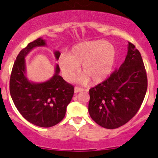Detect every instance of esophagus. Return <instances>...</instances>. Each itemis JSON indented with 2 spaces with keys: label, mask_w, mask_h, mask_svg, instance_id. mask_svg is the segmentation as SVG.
Instances as JSON below:
<instances>
[{
  "label": "esophagus",
  "mask_w": 158,
  "mask_h": 158,
  "mask_svg": "<svg viewBox=\"0 0 158 158\" xmlns=\"http://www.w3.org/2000/svg\"><path fill=\"white\" fill-rule=\"evenodd\" d=\"M84 90V89L82 87H79V86H76L75 87V93H79V92H82Z\"/></svg>",
  "instance_id": "1"
}]
</instances>
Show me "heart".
I'll return each mask as SVG.
<instances>
[{
	"label": "heart",
	"mask_w": 158,
	"mask_h": 158,
	"mask_svg": "<svg viewBox=\"0 0 158 158\" xmlns=\"http://www.w3.org/2000/svg\"><path fill=\"white\" fill-rule=\"evenodd\" d=\"M117 52L113 44L103 40L82 42L72 47L69 54H63L59 60L64 77L72 80L79 72L90 83L104 81L111 73Z\"/></svg>",
	"instance_id": "b5f03b06"
}]
</instances>
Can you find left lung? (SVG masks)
<instances>
[{
    "mask_svg": "<svg viewBox=\"0 0 158 158\" xmlns=\"http://www.w3.org/2000/svg\"><path fill=\"white\" fill-rule=\"evenodd\" d=\"M146 89L147 76L143 58L135 46L128 42L127 54L120 69L89 89V116L105 128L121 127L135 116Z\"/></svg>",
    "mask_w": 158,
    "mask_h": 158,
    "instance_id": "1",
    "label": "left lung"
}]
</instances>
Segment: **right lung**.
Segmentation results:
<instances>
[{"mask_svg": "<svg viewBox=\"0 0 158 158\" xmlns=\"http://www.w3.org/2000/svg\"><path fill=\"white\" fill-rule=\"evenodd\" d=\"M45 40L39 38L30 42L17 56L10 77V94L20 114L30 123L42 127H50L64 119L67 106L74 94V86L59 76L60 68L46 82L35 83L26 76L25 56L38 46H45ZM59 59L60 52H54Z\"/></svg>", "mask_w": 158, "mask_h": 158, "instance_id": "obj_1", "label": "right lung"}]
</instances>
